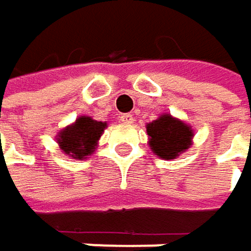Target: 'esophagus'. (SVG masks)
<instances>
[{"instance_id": "1", "label": "esophagus", "mask_w": 251, "mask_h": 251, "mask_svg": "<svg viewBox=\"0 0 251 251\" xmlns=\"http://www.w3.org/2000/svg\"><path fill=\"white\" fill-rule=\"evenodd\" d=\"M120 121H121L123 124L130 126V124H133V123H134V118H133V115H131V114H123V115L120 117Z\"/></svg>"}]
</instances>
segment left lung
Masks as SVG:
<instances>
[{"instance_id":"left-lung-1","label":"left lung","mask_w":251,"mask_h":251,"mask_svg":"<svg viewBox=\"0 0 251 251\" xmlns=\"http://www.w3.org/2000/svg\"><path fill=\"white\" fill-rule=\"evenodd\" d=\"M149 148L161 159H176L193 145L194 131L191 126L171 114H162L146 126Z\"/></svg>"}]
</instances>
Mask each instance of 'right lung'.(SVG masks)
Masks as SVG:
<instances>
[{
    "label": "right lung",
    "instance_id": "obj_1",
    "mask_svg": "<svg viewBox=\"0 0 251 251\" xmlns=\"http://www.w3.org/2000/svg\"><path fill=\"white\" fill-rule=\"evenodd\" d=\"M108 127L105 121H96L92 117L81 115L67 127L61 128L55 137L60 149L73 159H86L90 156Z\"/></svg>",
    "mask_w": 251,
    "mask_h": 251
}]
</instances>
